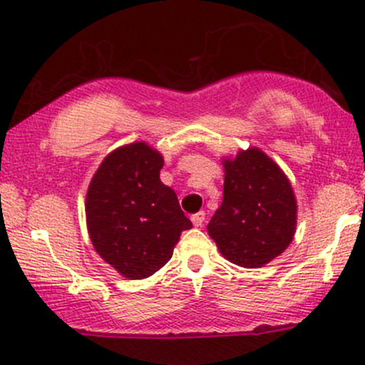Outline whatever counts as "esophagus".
Listing matches in <instances>:
<instances>
[{"instance_id":"esophagus-1","label":"esophagus","mask_w":365,"mask_h":365,"mask_svg":"<svg viewBox=\"0 0 365 365\" xmlns=\"http://www.w3.org/2000/svg\"><path fill=\"white\" fill-rule=\"evenodd\" d=\"M190 220H192V223H194L195 227H201L204 223V220H206V213H204V211H199V213L192 215Z\"/></svg>"}]
</instances>
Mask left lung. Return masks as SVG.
Listing matches in <instances>:
<instances>
[{
	"label": "left lung",
	"instance_id": "1",
	"mask_svg": "<svg viewBox=\"0 0 365 365\" xmlns=\"http://www.w3.org/2000/svg\"><path fill=\"white\" fill-rule=\"evenodd\" d=\"M223 202L207 232L228 262L258 268L293 241L296 199L289 180L258 149L223 161Z\"/></svg>",
	"mask_w": 365,
	"mask_h": 365
}]
</instances>
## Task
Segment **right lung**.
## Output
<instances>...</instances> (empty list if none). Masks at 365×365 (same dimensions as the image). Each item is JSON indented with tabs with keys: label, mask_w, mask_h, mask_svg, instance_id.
<instances>
[{
	"label": "right lung",
	"mask_w": 365,
	"mask_h": 365,
	"mask_svg": "<svg viewBox=\"0 0 365 365\" xmlns=\"http://www.w3.org/2000/svg\"><path fill=\"white\" fill-rule=\"evenodd\" d=\"M163 158L143 142L110 152L86 194V222L97 253L128 279H145L173 256L192 222L159 180Z\"/></svg>",
	"instance_id": "1"
}]
</instances>
